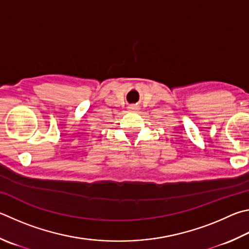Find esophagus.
<instances>
[{
  "label": "esophagus",
  "mask_w": 249,
  "mask_h": 249,
  "mask_svg": "<svg viewBox=\"0 0 249 249\" xmlns=\"http://www.w3.org/2000/svg\"><path fill=\"white\" fill-rule=\"evenodd\" d=\"M129 109H130V110L136 111V110H138V109H139V107H137V106H135V105H134V106H130V107H129Z\"/></svg>",
  "instance_id": "1"
}]
</instances>
